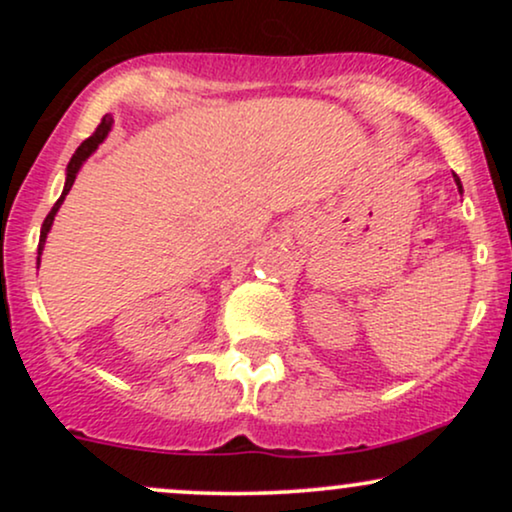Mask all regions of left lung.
<instances>
[{
	"label": "left lung",
	"mask_w": 512,
	"mask_h": 512,
	"mask_svg": "<svg viewBox=\"0 0 512 512\" xmlns=\"http://www.w3.org/2000/svg\"><path fill=\"white\" fill-rule=\"evenodd\" d=\"M455 182H457V185H460V178H457V175H455ZM462 187V185H460Z\"/></svg>",
	"instance_id": "obj_1"
}]
</instances>
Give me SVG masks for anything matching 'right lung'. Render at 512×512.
Returning <instances> with one entry per match:
<instances>
[{
  "label": "right lung",
  "instance_id": "add662e5",
  "mask_svg": "<svg viewBox=\"0 0 512 512\" xmlns=\"http://www.w3.org/2000/svg\"><path fill=\"white\" fill-rule=\"evenodd\" d=\"M110 127H113V117L110 115H105L103 120H101V125L96 127V132L91 134V137L88 139H84V142H81V146L79 149L74 151V156H72V161H69V166H67V182H64V192H62V197L57 199L55 202V207L50 209V214L45 216V221H43V228H40V245H38V264H40V252H43V245H45V238H48V231H50V226H52V221H55V214H57V209H60V204L64 202V197H67V192L72 190V185H74V180H76V173H79L81 170V166H84V161L88 156L93 154V151L98 149V144L103 142L105 137H108V132H110Z\"/></svg>",
  "mask_w": 512,
  "mask_h": 512
}]
</instances>
